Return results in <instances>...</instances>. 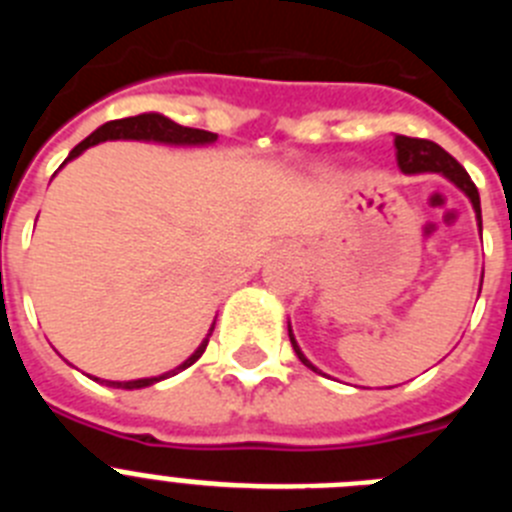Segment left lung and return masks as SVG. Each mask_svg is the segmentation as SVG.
<instances>
[{"label":"left lung","instance_id":"left-lung-1","mask_svg":"<svg viewBox=\"0 0 512 512\" xmlns=\"http://www.w3.org/2000/svg\"><path fill=\"white\" fill-rule=\"evenodd\" d=\"M395 148H397V166H400L402 174H425V171H431V174H441L443 179H449L454 187H459L461 192L467 194L469 202L474 207V215H477V225L479 233H482V207H479V192L474 187V182L469 179V174L464 171V166L456 161L454 156L443 151L438 143L433 140H423V138H408V135H395ZM289 330V341H292V348H295L297 359L312 369V372L323 374L318 366L312 364L305 354H302V348L297 346L295 333H292V325H287Z\"/></svg>","mask_w":512,"mask_h":512}]
</instances>
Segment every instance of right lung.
I'll return each mask as SVG.
<instances>
[{
	"mask_svg": "<svg viewBox=\"0 0 512 512\" xmlns=\"http://www.w3.org/2000/svg\"><path fill=\"white\" fill-rule=\"evenodd\" d=\"M104 140H146V143H164V146H210V143H215L217 140V135L207 133V130L184 128V125H179V122L169 120V117L164 115H158V112H143V115L122 117V120H110V122H104V125H99L89 138L81 140L79 146L69 153V158H66L63 164H69L71 158L81 156L87 148L97 146V143H104ZM212 330H215V323L210 325V333H207L205 341L197 346V351H194L187 361H182V364L176 366V369H171V372L158 374V377L130 379V382H107V379L94 377V382L110 384V387H117V390H143V387H151V384L161 382V379L174 377V374L184 372L187 366H192L194 361L205 354Z\"/></svg>",
	"mask_w": 512,
	"mask_h": 512,
	"instance_id": "1",
	"label": "right lung"
}]
</instances>
